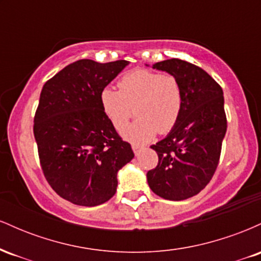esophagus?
I'll list each match as a JSON object with an SVG mask.
<instances>
[{
  "label": "esophagus",
  "mask_w": 261,
  "mask_h": 261,
  "mask_svg": "<svg viewBox=\"0 0 261 261\" xmlns=\"http://www.w3.org/2000/svg\"><path fill=\"white\" fill-rule=\"evenodd\" d=\"M133 149H134L135 154H136V155H139V154H140V152L142 151V149H143V147H142V146H140V145H136V143H134V145H133Z\"/></svg>",
  "instance_id": "34e87169"
}]
</instances>
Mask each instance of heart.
I'll use <instances>...</instances> for the list:
<instances>
[{
  "mask_svg": "<svg viewBox=\"0 0 261 261\" xmlns=\"http://www.w3.org/2000/svg\"><path fill=\"white\" fill-rule=\"evenodd\" d=\"M118 89L106 87L100 92L104 114L118 131L126 127L137 107L139 119L122 135L134 143H143L157 134H167L175 126L182 108V91L173 74L135 70L122 76Z\"/></svg>",
  "mask_w": 261,
  "mask_h": 261,
  "instance_id": "obj_1",
  "label": "heart"
}]
</instances>
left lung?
Wrapping results in <instances>:
<instances>
[{
	"instance_id": "8db88e82",
	"label": "left lung",
	"mask_w": 261,
	"mask_h": 261,
	"mask_svg": "<svg viewBox=\"0 0 261 261\" xmlns=\"http://www.w3.org/2000/svg\"><path fill=\"white\" fill-rule=\"evenodd\" d=\"M152 67L178 79L182 108L168 136L151 146L158 164L147 172V181L158 196L180 201L199 194L217 169L227 130L223 92L201 67L184 60H166Z\"/></svg>"
}]
</instances>
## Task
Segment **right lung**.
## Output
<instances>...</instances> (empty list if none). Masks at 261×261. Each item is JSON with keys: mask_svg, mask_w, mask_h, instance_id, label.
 <instances>
[{"mask_svg": "<svg viewBox=\"0 0 261 261\" xmlns=\"http://www.w3.org/2000/svg\"><path fill=\"white\" fill-rule=\"evenodd\" d=\"M128 64L79 60L46 81L34 115V137L45 179L74 205L112 199L119 169L134 158L100 106V92Z\"/></svg>", "mask_w": 261, "mask_h": 261, "instance_id": "1", "label": "right lung"}]
</instances>
